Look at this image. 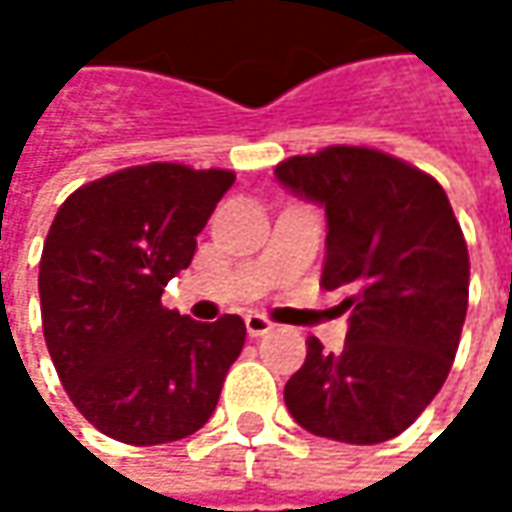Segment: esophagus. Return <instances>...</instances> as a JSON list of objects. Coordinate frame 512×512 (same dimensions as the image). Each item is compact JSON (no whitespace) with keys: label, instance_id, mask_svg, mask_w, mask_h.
<instances>
[{"label":"esophagus","instance_id":"esophagus-1","mask_svg":"<svg viewBox=\"0 0 512 512\" xmlns=\"http://www.w3.org/2000/svg\"><path fill=\"white\" fill-rule=\"evenodd\" d=\"M245 327H247V336H265L273 330V322L265 319V316H259V313H250L245 316Z\"/></svg>","mask_w":512,"mask_h":512}]
</instances>
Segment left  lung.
Listing matches in <instances>:
<instances>
[{
  "label": "left lung",
  "instance_id": "obj_1",
  "mask_svg": "<svg viewBox=\"0 0 512 512\" xmlns=\"http://www.w3.org/2000/svg\"><path fill=\"white\" fill-rule=\"evenodd\" d=\"M276 179L325 207L322 287L350 313L339 353L307 339L287 410L322 439L387 442L419 419L456 359L470 287L462 227L433 176L382 150L290 156Z\"/></svg>",
  "mask_w": 512,
  "mask_h": 512
}]
</instances>
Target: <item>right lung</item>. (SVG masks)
Segmentation results:
<instances>
[{
    "instance_id": "add662e5",
    "label": "right lung",
    "mask_w": 512,
    "mask_h": 512,
    "mask_svg": "<svg viewBox=\"0 0 512 512\" xmlns=\"http://www.w3.org/2000/svg\"><path fill=\"white\" fill-rule=\"evenodd\" d=\"M236 176L136 165L73 190L39 262L42 330L59 382L96 430L125 444L179 442L213 416L245 322H193L162 305Z\"/></svg>"
}]
</instances>
